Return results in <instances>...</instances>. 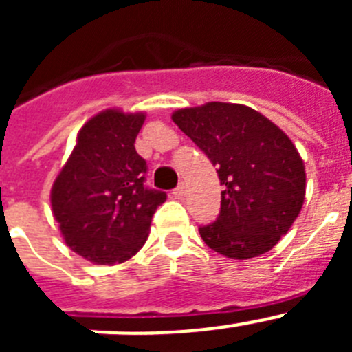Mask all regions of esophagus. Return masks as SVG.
I'll return each mask as SVG.
<instances>
[{
  "label": "esophagus",
  "mask_w": 352,
  "mask_h": 352,
  "mask_svg": "<svg viewBox=\"0 0 352 352\" xmlns=\"http://www.w3.org/2000/svg\"><path fill=\"white\" fill-rule=\"evenodd\" d=\"M185 194H186L185 183H179V185L176 186V188H174V190H173V195H174V197H178V199L185 197Z\"/></svg>",
  "instance_id": "esophagus-1"
}]
</instances>
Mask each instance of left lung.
<instances>
[{
	"instance_id": "obj_1",
	"label": "left lung",
	"mask_w": 352,
	"mask_h": 352,
	"mask_svg": "<svg viewBox=\"0 0 352 352\" xmlns=\"http://www.w3.org/2000/svg\"><path fill=\"white\" fill-rule=\"evenodd\" d=\"M173 121L217 167L220 214L199 227L211 250L250 259L272 250L305 201V164L296 146L268 118L241 104L208 102L179 109Z\"/></svg>"
}]
</instances>
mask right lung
Wrapping results in <instances>:
<instances>
[{
    "instance_id": "obj_1",
    "label": "right lung",
    "mask_w": 352,
    "mask_h": 352,
    "mask_svg": "<svg viewBox=\"0 0 352 352\" xmlns=\"http://www.w3.org/2000/svg\"><path fill=\"white\" fill-rule=\"evenodd\" d=\"M144 120L118 109L93 116L52 185V214L65 243L95 264L135 256L166 203V192L144 185L148 167L133 146Z\"/></svg>"
}]
</instances>
